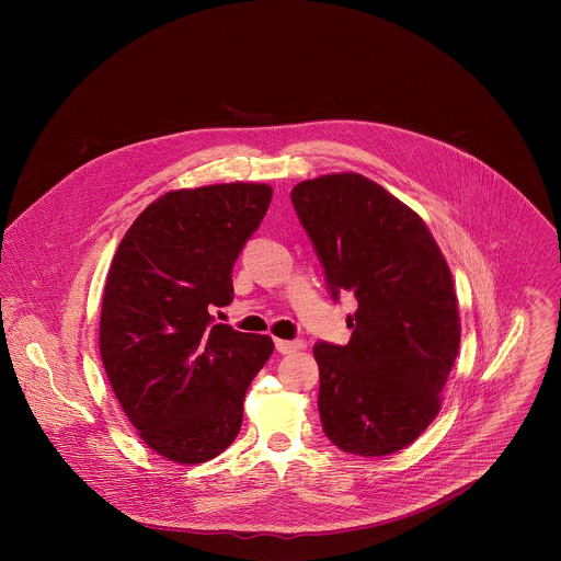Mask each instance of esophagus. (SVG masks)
Returning <instances> with one entry per match:
<instances>
[{"label":"esophagus","mask_w":561,"mask_h":561,"mask_svg":"<svg viewBox=\"0 0 561 561\" xmlns=\"http://www.w3.org/2000/svg\"><path fill=\"white\" fill-rule=\"evenodd\" d=\"M302 347H305V343H300V341L276 339V350H278L280 354H291V352H298V350H302Z\"/></svg>","instance_id":"1"}]
</instances>
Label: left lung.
Wrapping results in <instances>:
<instances>
[{
  "label": "left lung",
  "mask_w": 561,
  "mask_h": 561,
  "mask_svg": "<svg viewBox=\"0 0 561 561\" xmlns=\"http://www.w3.org/2000/svg\"><path fill=\"white\" fill-rule=\"evenodd\" d=\"M291 203L332 298L358 300L347 345L313 347L323 432L354 456L396 454L436 419L458 356L451 270L423 218L363 174L302 181Z\"/></svg>",
  "instance_id": "left-lung-1"
}]
</instances>
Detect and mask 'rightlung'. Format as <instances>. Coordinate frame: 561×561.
<instances>
[{
  "instance_id": "obj_1",
  "label": "right lung",
  "mask_w": 561,
  "mask_h": 561,
  "mask_svg": "<svg viewBox=\"0 0 561 561\" xmlns=\"http://www.w3.org/2000/svg\"><path fill=\"white\" fill-rule=\"evenodd\" d=\"M272 201L267 183L172 190L129 227L112 259L101 360L138 436L179 465L220 456L243 398L274 352L267 334L211 323L233 302V265Z\"/></svg>"
}]
</instances>
